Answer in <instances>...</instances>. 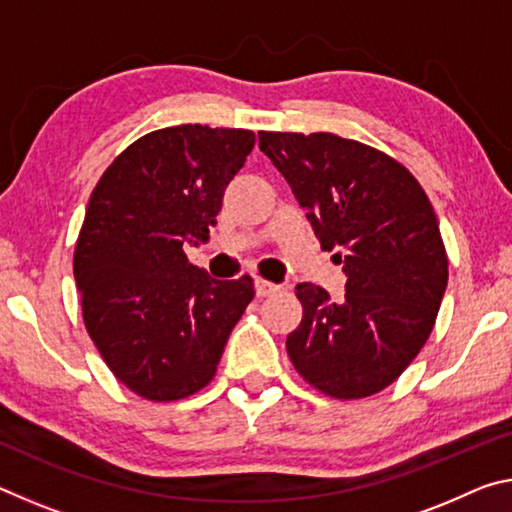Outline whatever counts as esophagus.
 I'll list each match as a JSON object with an SVG mask.
<instances>
[{
	"label": "esophagus",
	"mask_w": 512,
	"mask_h": 512,
	"mask_svg": "<svg viewBox=\"0 0 512 512\" xmlns=\"http://www.w3.org/2000/svg\"><path fill=\"white\" fill-rule=\"evenodd\" d=\"M277 289V284H273V282H268V280H262V277H255V293H257V298H266V296H271V293H275Z\"/></svg>",
	"instance_id": "obj_1"
}]
</instances>
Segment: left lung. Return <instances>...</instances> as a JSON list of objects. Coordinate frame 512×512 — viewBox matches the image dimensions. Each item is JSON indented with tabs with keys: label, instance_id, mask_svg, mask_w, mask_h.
Listing matches in <instances>:
<instances>
[{
	"label": "left lung",
	"instance_id": "1",
	"mask_svg": "<svg viewBox=\"0 0 512 512\" xmlns=\"http://www.w3.org/2000/svg\"><path fill=\"white\" fill-rule=\"evenodd\" d=\"M259 151L348 277L341 302L309 282L296 287L293 366L336 400L384 391L427 343L447 289V253L427 194L386 153L332 133L262 131Z\"/></svg>",
	"mask_w": 512,
	"mask_h": 512
}]
</instances>
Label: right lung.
Listing matches in <instances>:
<instances>
[{"mask_svg":"<svg viewBox=\"0 0 512 512\" xmlns=\"http://www.w3.org/2000/svg\"><path fill=\"white\" fill-rule=\"evenodd\" d=\"M255 133L183 124L133 142L90 196L74 253L83 320L121 384L153 402L183 400L214 377L255 289L189 264Z\"/></svg>","mask_w":512,"mask_h":512,"instance_id":"1","label":"right lung"}]
</instances>
